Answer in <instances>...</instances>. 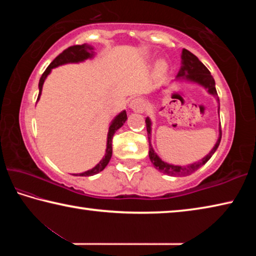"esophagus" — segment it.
Segmentation results:
<instances>
[{
    "label": "esophagus",
    "mask_w": 256,
    "mask_h": 256,
    "mask_svg": "<svg viewBox=\"0 0 256 256\" xmlns=\"http://www.w3.org/2000/svg\"><path fill=\"white\" fill-rule=\"evenodd\" d=\"M130 108H131L132 110L136 112H144V108H146V104L144 102V99L141 98H134L130 102Z\"/></svg>",
    "instance_id": "obj_1"
}]
</instances>
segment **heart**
I'll use <instances>...</instances> for the list:
<instances>
[{
    "mask_svg": "<svg viewBox=\"0 0 256 256\" xmlns=\"http://www.w3.org/2000/svg\"><path fill=\"white\" fill-rule=\"evenodd\" d=\"M164 68H166V64H164V62H160V63L158 64V70H159V71H164Z\"/></svg>",
    "mask_w": 256,
    "mask_h": 256,
    "instance_id": "b5f03b06",
    "label": "heart"
}]
</instances>
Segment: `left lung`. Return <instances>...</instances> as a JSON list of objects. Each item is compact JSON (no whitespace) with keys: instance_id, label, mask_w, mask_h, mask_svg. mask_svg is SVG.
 I'll use <instances>...</instances> for the list:
<instances>
[{"instance_id":"8db88e82","label":"left lung","mask_w":256,"mask_h":256,"mask_svg":"<svg viewBox=\"0 0 256 256\" xmlns=\"http://www.w3.org/2000/svg\"><path fill=\"white\" fill-rule=\"evenodd\" d=\"M174 81H188L190 82V84H196L203 86V88L208 92V94H212V96L216 99V102H218L219 114V98L216 90L214 79L212 78L210 71L204 66V64H203L196 55L185 48L182 50V66L178 74H177ZM146 131H148L149 158L151 160V162H152L156 170H158L160 172H164V174H167L170 176H188L192 174V172L198 170V168L203 166V164L212 157V154H214L216 152V150L218 149L220 140H222V128H220L219 125L218 140H216L214 148L210 150V152L204 156L201 160H198V162L190 164L188 166H180V164H172L164 162V160L156 154V151L152 148V144H151V125H152V123H151V120L149 118H146Z\"/></svg>"}]
</instances>
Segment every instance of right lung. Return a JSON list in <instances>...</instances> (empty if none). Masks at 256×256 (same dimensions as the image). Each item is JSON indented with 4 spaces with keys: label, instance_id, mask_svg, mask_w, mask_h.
Returning a JSON list of instances; mask_svg holds the SVG:
<instances>
[{
    "label": "right lung",
    "instance_id": "1",
    "mask_svg": "<svg viewBox=\"0 0 256 256\" xmlns=\"http://www.w3.org/2000/svg\"><path fill=\"white\" fill-rule=\"evenodd\" d=\"M94 47L92 45L88 44H84V45H76V46H71L66 48L64 52H62L58 58H55V60L52 62L48 68H46L45 72L42 73V76H40V84H38V88H40V94H38L37 102L40 100V94H42V84L46 80V78L48 76L52 70L58 66H64V64H68V63H80V62H84L86 60L92 58L94 56ZM128 120V115L126 112L122 110L118 115H116L114 120H112L110 124V128H108V133H107V144H106V152H105V157H104L100 162H99L96 166L92 170L80 172V174H73L74 176H92L96 175L98 172H100L102 170H105V167L110 162V160L112 158V136H114L115 132L118 131V128H120L124 125V123L126 122Z\"/></svg>",
    "mask_w": 256,
    "mask_h": 256
}]
</instances>
